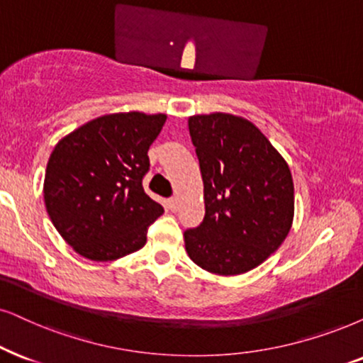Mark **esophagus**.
Wrapping results in <instances>:
<instances>
[{
  "mask_svg": "<svg viewBox=\"0 0 363 363\" xmlns=\"http://www.w3.org/2000/svg\"><path fill=\"white\" fill-rule=\"evenodd\" d=\"M177 206H179V197L177 196L171 197V199H169V208H171L172 211H176Z\"/></svg>",
  "mask_w": 363,
  "mask_h": 363,
  "instance_id": "34e87169",
  "label": "esophagus"
}]
</instances>
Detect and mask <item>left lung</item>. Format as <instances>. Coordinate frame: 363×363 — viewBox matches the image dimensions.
<instances>
[{
	"label": "left lung",
	"instance_id": "1",
	"mask_svg": "<svg viewBox=\"0 0 363 363\" xmlns=\"http://www.w3.org/2000/svg\"><path fill=\"white\" fill-rule=\"evenodd\" d=\"M204 182L203 223L184 231L189 258L206 272L241 274L274 253L291 229L290 167L255 123L231 113L189 117Z\"/></svg>",
	"mask_w": 363,
	"mask_h": 363
}]
</instances>
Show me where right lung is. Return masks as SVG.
Here are the masks:
<instances>
[{"mask_svg":"<svg viewBox=\"0 0 363 363\" xmlns=\"http://www.w3.org/2000/svg\"><path fill=\"white\" fill-rule=\"evenodd\" d=\"M167 116L110 113L86 122L55 145L45 172V206L77 253L113 261L140 250L164 208L145 194L147 150Z\"/></svg>","mask_w":363,"mask_h":363,"instance_id":"obj_1","label":"right lung"}]
</instances>
